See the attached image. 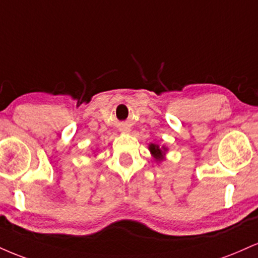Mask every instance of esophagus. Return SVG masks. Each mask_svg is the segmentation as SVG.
Listing matches in <instances>:
<instances>
[{"instance_id":"obj_1","label":"esophagus","mask_w":258,"mask_h":258,"mask_svg":"<svg viewBox=\"0 0 258 258\" xmlns=\"http://www.w3.org/2000/svg\"><path fill=\"white\" fill-rule=\"evenodd\" d=\"M121 131H123V132H130V130H128V128H125V130H121Z\"/></svg>"}]
</instances>
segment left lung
Instances as JSON below:
<instances>
[{"instance_id": "obj_1", "label": "left lung", "mask_w": 258, "mask_h": 258, "mask_svg": "<svg viewBox=\"0 0 258 258\" xmlns=\"http://www.w3.org/2000/svg\"><path fill=\"white\" fill-rule=\"evenodd\" d=\"M148 149H149L150 154H152L154 161L158 162V164H161L162 161H165V160H166V153L168 152L167 147H165V146L160 147L159 144L150 143L149 147H148Z\"/></svg>"}]
</instances>
